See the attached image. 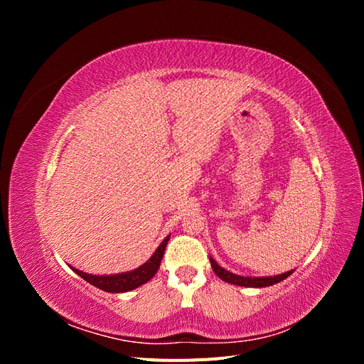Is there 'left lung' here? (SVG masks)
I'll return each mask as SVG.
<instances>
[{
    "mask_svg": "<svg viewBox=\"0 0 364 364\" xmlns=\"http://www.w3.org/2000/svg\"><path fill=\"white\" fill-rule=\"evenodd\" d=\"M209 261H211V266H213V270L214 273L217 274V277L220 279H223L225 282H229V284H235V285H243V287H269V285H273V284H278L281 281H284L285 278H289L290 274L293 273L291 272H285L282 274H277V277H267V278H249V277H240V274H234L230 273L228 270H225L223 267H220L218 264L215 262V259L209 258Z\"/></svg>",
    "mask_w": 364,
    "mask_h": 364,
    "instance_id": "left-lung-1",
    "label": "left lung"
}]
</instances>
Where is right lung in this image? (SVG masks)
I'll use <instances>...</instances> for the list:
<instances>
[{"label": "right lung", "mask_w": 364, "mask_h": 364, "mask_svg": "<svg viewBox=\"0 0 364 364\" xmlns=\"http://www.w3.org/2000/svg\"><path fill=\"white\" fill-rule=\"evenodd\" d=\"M170 237L165 238L162 243L159 245V247L153 253L151 258L142 264L141 267L132 270V272H126V273H119V274H111V277H95V274H87L79 269H73L80 278H83L86 282L92 284L94 287L109 291V293H123V291H129L134 290L139 285L146 284L147 281H150L155 273L159 269L161 259L164 257L165 247H167Z\"/></svg>", "instance_id": "right-lung-1"}]
</instances>
